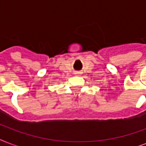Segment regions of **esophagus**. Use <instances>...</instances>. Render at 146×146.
<instances>
[{
	"label": "esophagus",
	"mask_w": 146,
	"mask_h": 146,
	"mask_svg": "<svg viewBox=\"0 0 146 146\" xmlns=\"http://www.w3.org/2000/svg\"><path fill=\"white\" fill-rule=\"evenodd\" d=\"M75 74H76V75H77V76H80V73H76Z\"/></svg>",
	"instance_id": "34e87169"
}]
</instances>
